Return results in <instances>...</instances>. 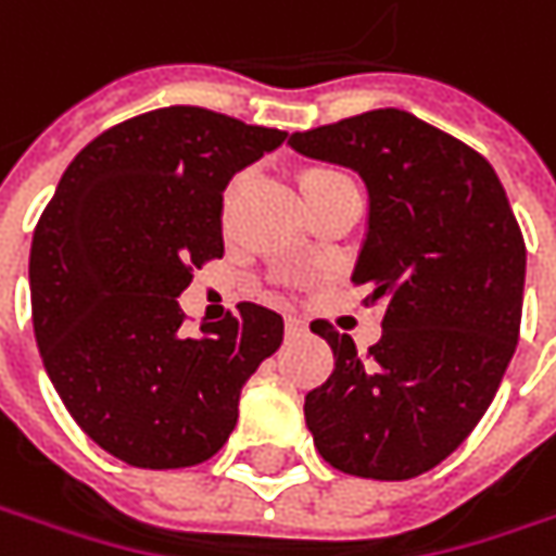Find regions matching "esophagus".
<instances>
[{
  "mask_svg": "<svg viewBox=\"0 0 556 556\" xmlns=\"http://www.w3.org/2000/svg\"><path fill=\"white\" fill-rule=\"evenodd\" d=\"M285 333H288L290 340H293V337H303V333H306V321L296 318V315H288V318H285Z\"/></svg>",
  "mask_w": 556,
  "mask_h": 556,
  "instance_id": "obj_1",
  "label": "esophagus"
}]
</instances>
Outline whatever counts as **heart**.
<instances>
[{
  "mask_svg": "<svg viewBox=\"0 0 556 556\" xmlns=\"http://www.w3.org/2000/svg\"><path fill=\"white\" fill-rule=\"evenodd\" d=\"M340 176H343V173H337V169H328V166H306V169H303V173L296 176V182H300V191H303V198H306V203H309L312 198H318V194H321V191H325L328 185L337 182ZM238 185H241V179L231 185V191H235Z\"/></svg>",
  "mask_w": 556,
  "mask_h": 556,
  "instance_id": "heart-1",
  "label": "heart"
}]
</instances>
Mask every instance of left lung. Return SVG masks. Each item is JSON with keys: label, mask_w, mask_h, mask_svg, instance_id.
<instances>
[{"label": "left lung", "mask_w": 556, "mask_h": 556, "mask_svg": "<svg viewBox=\"0 0 556 556\" xmlns=\"http://www.w3.org/2000/svg\"><path fill=\"white\" fill-rule=\"evenodd\" d=\"M290 148L353 166L371 219L355 266L362 300H383L368 353L312 321L333 374L306 395L318 455L365 480H412L473 433L520 340L526 244L495 169L455 136L383 108L309 132Z\"/></svg>", "instance_id": "obj_1"}]
</instances>
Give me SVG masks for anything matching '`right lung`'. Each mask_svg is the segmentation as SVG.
Returning <instances> with one entry per match:
<instances>
[{
	"instance_id": "add662e5",
	"label": "right lung",
	"mask_w": 556,
	"mask_h": 556,
	"mask_svg": "<svg viewBox=\"0 0 556 556\" xmlns=\"http://www.w3.org/2000/svg\"><path fill=\"white\" fill-rule=\"evenodd\" d=\"M288 132L206 108L123 119L64 169L30 247L36 346L83 433L132 467L213 458L285 321L241 303L185 333L179 293L223 260L228 179Z\"/></svg>"
}]
</instances>
